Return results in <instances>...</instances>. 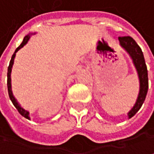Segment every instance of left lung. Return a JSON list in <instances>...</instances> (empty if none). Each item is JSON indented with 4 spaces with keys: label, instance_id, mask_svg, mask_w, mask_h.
Returning a JSON list of instances; mask_svg holds the SVG:
<instances>
[{
    "label": "left lung",
    "instance_id": "left-lung-1",
    "mask_svg": "<svg viewBox=\"0 0 154 154\" xmlns=\"http://www.w3.org/2000/svg\"><path fill=\"white\" fill-rule=\"evenodd\" d=\"M119 44L123 49L129 54V56L132 59L133 64L137 69L138 76L140 79V92L137 98V101L132 107L131 111L128 112V118L131 119L133 117L142 106L148 91V74L147 68L146 65V62L144 58L143 52L140 47L137 44V42L131 38V36H119Z\"/></svg>",
    "mask_w": 154,
    "mask_h": 154
}]
</instances>
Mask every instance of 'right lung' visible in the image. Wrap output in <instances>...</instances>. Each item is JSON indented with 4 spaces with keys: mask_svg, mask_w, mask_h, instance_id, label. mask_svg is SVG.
I'll return each mask as SVG.
<instances>
[{
    "mask_svg": "<svg viewBox=\"0 0 154 154\" xmlns=\"http://www.w3.org/2000/svg\"><path fill=\"white\" fill-rule=\"evenodd\" d=\"M29 38H30V35H27L24 38H23V42L21 43V45L15 50L14 51V53L13 54V56H12V57H11V60H10V62H9V65H8V83H7V85H8V96H9V98H10V100L12 101V103L14 105V107L17 109V111L19 112V113L23 116L24 118H26V119H29V112H28V111H26V110H24L23 107H21V105L18 104V102L16 101V99L14 98V95H13V93H12V90H11V78H10V74H11V70H12V66H13V64H14V57H15V53L18 51V50H20V49H22L23 46L28 42V41L29 40Z\"/></svg>",
    "mask_w": 154,
    "mask_h": 154,
    "instance_id": "right-lung-1",
    "label": "right lung"
}]
</instances>
